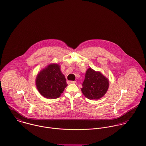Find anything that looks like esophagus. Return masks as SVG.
Wrapping results in <instances>:
<instances>
[{"label":"esophagus","instance_id":"obj_1","mask_svg":"<svg viewBox=\"0 0 146 146\" xmlns=\"http://www.w3.org/2000/svg\"><path fill=\"white\" fill-rule=\"evenodd\" d=\"M67 83H68V85H69V84H74V83H76V81H67Z\"/></svg>","mask_w":146,"mask_h":146}]
</instances>
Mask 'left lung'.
Returning a JSON list of instances; mask_svg holds the SVG:
<instances>
[{"instance_id":"obj_1","label":"left lung","mask_w":146,"mask_h":146,"mask_svg":"<svg viewBox=\"0 0 146 146\" xmlns=\"http://www.w3.org/2000/svg\"><path fill=\"white\" fill-rule=\"evenodd\" d=\"M110 82L101 72L89 68L86 72L82 88L83 94L90 100H98L102 98L107 92Z\"/></svg>"}]
</instances>
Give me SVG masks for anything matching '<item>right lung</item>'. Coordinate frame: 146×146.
I'll return each mask as SVG.
<instances>
[{
  "instance_id": "add662e5",
  "label": "right lung",
  "mask_w": 146,
  "mask_h": 146,
  "mask_svg": "<svg viewBox=\"0 0 146 146\" xmlns=\"http://www.w3.org/2000/svg\"><path fill=\"white\" fill-rule=\"evenodd\" d=\"M35 85L38 91L47 99L58 98L68 86L58 64L51 63L37 74Z\"/></svg>"
}]
</instances>
